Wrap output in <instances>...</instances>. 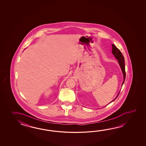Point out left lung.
Returning a JSON list of instances; mask_svg holds the SVG:
<instances>
[{
    "instance_id": "1",
    "label": "left lung",
    "mask_w": 146,
    "mask_h": 146,
    "mask_svg": "<svg viewBox=\"0 0 146 146\" xmlns=\"http://www.w3.org/2000/svg\"><path fill=\"white\" fill-rule=\"evenodd\" d=\"M112 53H113V54L115 56V58L118 60V64H119V65L120 67H121V71H122V72H123V74L124 80H123V83H122V86H123V84H124L125 80V78H126L125 65V60H124V56L122 55V54H121V52L120 51V50L118 49L115 46L114 44H112ZM119 92H120V91L119 92V93H118V94H117V96L115 98V99L113 100L112 102H113L114 100H115L118 97V95H119Z\"/></svg>"
}]
</instances>
